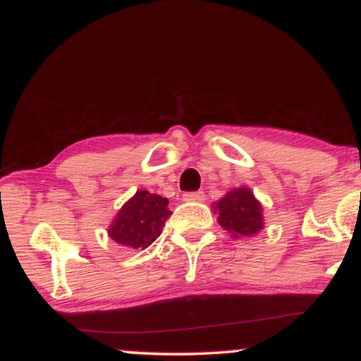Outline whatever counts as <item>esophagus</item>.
Wrapping results in <instances>:
<instances>
[{"label":"esophagus","mask_w":361,"mask_h":361,"mask_svg":"<svg viewBox=\"0 0 361 361\" xmlns=\"http://www.w3.org/2000/svg\"><path fill=\"white\" fill-rule=\"evenodd\" d=\"M185 202H204L205 193L204 192H188L183 195Z\"/></svg>","instance_id":"34e87169"}]
</instances>
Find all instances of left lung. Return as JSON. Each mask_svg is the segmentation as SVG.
Masks as SVG:
<instances>
[{
	"mask_svg": "<svg viewBox=\"0 0 361 361\" xmlns=\"http://www.w3.org/2000/svg\"><path fill=\"white\" fill-rule=\"evenodd\" d=\"M217 222L229 231L233 238H251L263 229V209L246 186L231 190L215 204Z\"/></svg>",
	"mask_w": 361,
	"mask_h": 361,
	"instance_id": "1",
	"label": "left lung"
}]
</instances>
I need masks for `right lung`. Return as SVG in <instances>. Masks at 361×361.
<instances>
[{
  "label": "right lung",
  "mask_w": 361,
  "mask_h": 361,
  "mask_svg": "<svg viewBox=\"0 0 361 361\" xmlns=\"http://www.w3.org/2000/svg\"><path fill=\"white\" fill-rule=\"evenodd\" d=\"M169 215L168 198L139 190L115 215L109 235L130 250H144L159 238Z\"/></svg>",
  "instance_id": "add662e5"
}]
</instances>
